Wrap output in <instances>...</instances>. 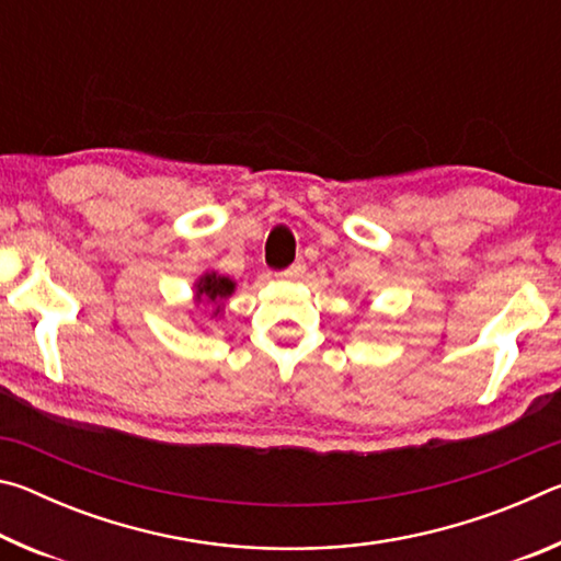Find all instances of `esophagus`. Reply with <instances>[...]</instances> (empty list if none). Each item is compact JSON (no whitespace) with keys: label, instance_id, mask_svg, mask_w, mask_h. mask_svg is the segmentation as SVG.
I'll list each match as a JSON object with an SVG mask.
<instances>
[{"label":"esophagus","instance_id":"obj_1","mask_svg":"<svg viewBox=\"0 0 561 561\" xmlns=\"http://www.w3.org/2000/svg\"><path fill=\"white\" fill-rule=\"evenodd\" d=\"M301 274V264H294V267H289V270H284L279 277H284V279H294V277H299Z\"/></svg>","mask_w":561,"mask_h":561}]
</instances>
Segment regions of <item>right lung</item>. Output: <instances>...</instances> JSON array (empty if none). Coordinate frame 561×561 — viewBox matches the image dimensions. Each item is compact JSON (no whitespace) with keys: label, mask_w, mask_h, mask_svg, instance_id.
<instances>
[{"label":"right lung","mask_w":561,"mask_h":561,"mask_svg":"<svg viewBox=\"0 0 561 561\" xmlns=\"http://www.w3.org/2000/svg\"><path fill=\"white\" fill-rule=\"evenodd\" d=\"M232 294H234V282L230 277H225V274L215 272V270H207L195 282V304H197V307H201V304L213 307L210 319L222 317L225 304H227V299L232 297Z\"/></svg>","instance_id":"1"}]
</instances>
